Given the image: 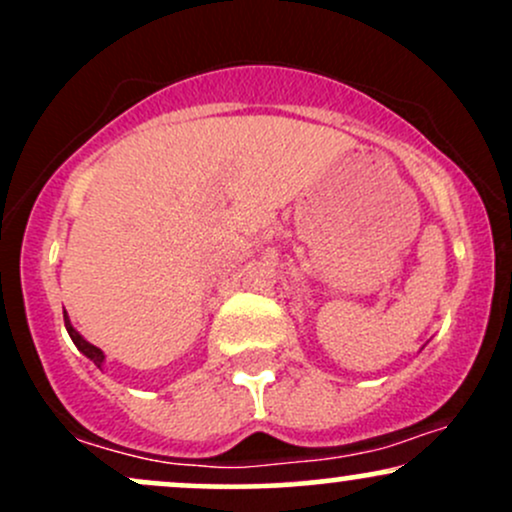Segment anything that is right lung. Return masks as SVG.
<instances>
[{
	"instance_id": "add662e5",
	"label": "right lung",
	"mask_w": 512,
	"mask_h": 512,
	"mask_svg": "<svg viewBox=\"0 0 512 512\" xmlns=\"http://www.w3.org/2000/svg\"><path fill=\"white\" fill-rule=\"evenodd\" d=\"M64 327H67L69 337H72V342L76 344V349H79V351H81V354H84V356H88V358H91V361H93V363H96V366H98V368H101V366H103V361H105L103 351H101V349H98V346H93L91 342H86V339H84V337H81V334L74 330V327H72V322H69V317H67V313H64Z\"/></svg>"
}]
</instances>
